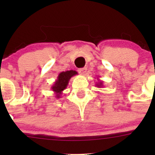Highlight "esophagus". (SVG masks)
<instances>
[{
    "instance_id": "obj_1",
    "label": "esophagus",
    "mask_w": 155,
    "mask_h": 155,
    "mask_svg": "<svg viewBox=\"0 0 155 155\" xmlns=\"http://www.w3.org/2000/svg\"><path fill=\"white\" fill-rule=\"evenodd\" d=\"M87 71V69L86 68H79V70H78V72H79V73H80L81 75H85V73H86Z\"/></svg>"
}]
</instances>
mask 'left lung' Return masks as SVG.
<instances>
[{
  "label": "left lung",
  "instance_id": "1",
  "mask_svg": "<svg viewBox=\"0 0 155 155\" xmlns=\"http://www.w3.org/2000/svg\"><path fill=\"white\" fill-rule=\"evenodd\" d=\"M97 79L98 82H97V83H96V86L97 87H104V84H103V81L100 80L99 78H98V77L97 78Z\"/></svg>",
  "mask_w": 155,
  "mask_h": 155
}]
</instances>
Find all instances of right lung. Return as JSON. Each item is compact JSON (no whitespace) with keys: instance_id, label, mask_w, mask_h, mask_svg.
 Listing matches in <instances>:
<instances>
[{"instance_id":"obj_1","label":"right lung","mask_w":155,"mask_h":155,"mask_svg":"<svg viewBox=\"0 0 155 155\" xmlns=\"http://www.w3.org/2000/svg\"><path fill=\"white\" fill-rule=\"evenodd\" d=\"M78 73L76 70H67L65 72H61L58 76L57 79L52 86L51 87V90L54 91L56 98H61V95L62 94V91L67 88L69 81L71 77L77 75Z\"/></svg>"}]
</instances>
